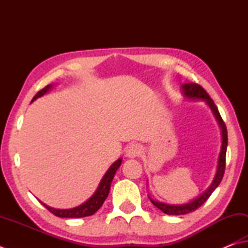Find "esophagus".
<instances>
[{
	"instance_id": "34e87169",
	"label": "esophagus",
	"mask_w": 248,
	"mask_h": 248,
	"mask_svg": "<svg viewBox=\"0 0 248 248\" xmlns=\"http://www.w3.org/2000/svg\"><path fill=\"white\" fill-rule=\"evenodd\" d=\"M141 146L138 143H130L129 146L126 149V156L127 157H137L140 155V153H141Z\"/></svg>"
}]
</instances>
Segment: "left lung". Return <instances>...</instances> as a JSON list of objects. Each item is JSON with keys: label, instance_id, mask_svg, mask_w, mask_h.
Returning <instances> with one entry per match:
<instances>
[{"label": "left lung", "instance_id": "left-lung-1", "mask_svg": "<svg viewBox=\"0 0 248 248\" xmlns=\"http://www.w3.org/2000/svg\"><path fill=\"white\" fill-rule=\"evenodd\" d=\"M182 90H184V94L186 97L191 98V99L205 100L208 104V106L211 107V109L213 110L214 114H215V116H216V119L218 121L219 126H220V128H221L222 144H221L220 155H219V160H218L217 172H216V176H215V178H214L213 184L202 195H200L198 199H195L194 201H192V202H190L188 204L170 205V204L161 203V202H158V201H153L152 199L149 198L154 206H156L158 209H161L163 213H165L167 215L189 214L191 212H194L195 209H198L199 207L202 206V205L206 202V200L211 197V194L214 192V190L217 188L219 184H220V181L222 180L223 174H225V170H226V153H227V146H228V133H227L226 124H225V122H223V120L221 118L220 113H219L216 105L214 104L213 99L209 97L207 92L197 83L184 84V85H182Z\"/></svg>", "mask_w": 248, "mask_h": 248}]
</instances>
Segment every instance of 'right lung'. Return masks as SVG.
<instances>
[{
	"label": "right lung",
	"mask_w": 248,
	"mask_h": 248,
	"mask_svg": "<svg viewBox=\"0 0 248 248\" xmlns=\"http://www.w3.org/2000/svg\"><path fill=\"white\" fill-rule=\"evenodd\" d=\"M51 88V85H47L45 86L44 88H42L41 91H39L36 93V95L33 97V101L36 98H39L41 96H43L44 94H46L49 90ZM122 164V160L119 158L118 161L114 162L113 164L111 165V167L108 170V171L106 172L104 178L101 179L99 186H98V189L96 190V192L94 193L93 197L86 201L85 203L80 205V206L78 207H74L71 209H56V208H51L47 205H45L44 203H42L44 205L45 208H47L48 211L54 214L55 216L57 217H62V218H82V217H87V216H92V215H94L98 209L101 207V205L104 204L105 200L107 199L109 194V191H110V186H111V182L112 179H113V177L115 175V171L118 170V168L120 167V165Z\"/></svg>",
	"instance_id": "1"
}]
</instances>
